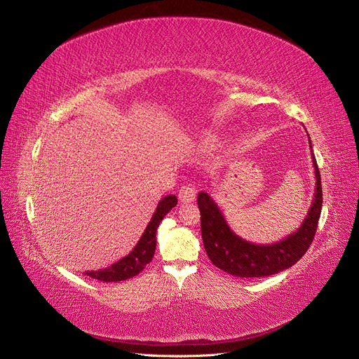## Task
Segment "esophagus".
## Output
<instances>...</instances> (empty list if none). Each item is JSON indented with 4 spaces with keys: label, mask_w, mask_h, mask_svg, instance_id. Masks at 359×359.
Listing matches in <instances>:
<instances>
[{
    "label": "esophagus",
    "mask_w": 359,
    "mask_h": 359,
    "mask_svg": "<svg viewBox=\"0 0 359 359\" xmlns=\"http://www.w3.org/2000/svg\"><path fill=\"white\" fill-rule=\"evenodd\" d=\"M195 198H196V191H195V187H194L192 184H183V186L180 187V191H179V199H180L183 203H186V202H194Z\"/></svg>",
    "instance_id": "34e87169"
}]
</instances>
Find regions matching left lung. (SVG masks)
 I'll return each mask as SVG.
<instances>
[{
    "mask_svg": "<svg viewBox=\"0 0 359 359\" xmlns=\"http://www.w3.org/2000/svg\"><path fill=\"white\" fill-rule=\"evenodd\" d=\"M311 158L316 191L310 210L301 227L278 243L256 244L238 237L229 227L215 201L206 192L198 195L203 248L218 269L238 278H262L291 268L304 256L313 243L323 203L322 180L313 153Z\"/></svg>",
    "mask_w": 359,
    "mask_h": 359,
    "instance_id": "obj_1",
    "label": "left lung"
}]
</instances>
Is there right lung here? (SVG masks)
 <instances>
[{"instance_id": "1", "label": "right lung", "mask_w": 359, "mask_h": 359, "mask_svg": "<svg viewBox=\"0 0 359 359\" xmlns=\"http://www.w3.org/2000/svg\"><path fill=\"white\" fill-rule=\"evenodd\" d=\"M177 203V198L175 195H167L164 196L158 205L157 210L153 214V218L148 222L147 229L144 234L141 236L140 241L137 243V246L132 249L129 255L118 260L116 263H113L111 266L106 269H99V271H87L86 275L103 280V282H119V280H126L132 276H137L148 263L153 260L154 252H156V243H157V229L161 222V219L165 217V214L170 212V210L175 208Z\"/></svg>"}]
</instances>
